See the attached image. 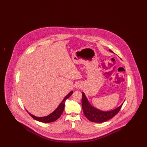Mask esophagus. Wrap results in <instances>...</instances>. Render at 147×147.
I'll return each instance as SVG.
<instances>
[{
    "label": "esophagus",
    "mask_w": 147,
    "mask_h": 147,
    "mask_svg": "<svg viewBox=\"0 0 147 147\" xmlns=\"http://www.w3.org/2000/svg\"><path fill=\"white\" fill-rule=\"evenodd\" d=\"M77 88H80V86H79V85H78V86H77Z\"/></svg>",
    "instance_id": "1"
}]
</instances>
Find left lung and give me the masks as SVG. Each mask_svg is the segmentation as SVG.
<instances>
[{"mask_svg": "<svg viewBox=\"0 0 147 147\" xmlns=\"http://www.w3.org/2000/svg\"><path fill=\"white\" fill-rule=\"evenodd\" d=\"M110 51L113 53L111 50ZM123 102L117 108L109 111H101L93 107L89 102L84 92L82 93V106L83 110L84 115L89 121L96 123H101L113 117L121 110Z\"/></svg>", "mask_w": 147, "mask_h": 147, "instance_id": "8db88e82", "label": "left lung"}]
</instances>
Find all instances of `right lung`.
I'll list each match as a JSON object with an SVG mask.
<instances>
[{
  "instance_id": "1",
  "label": "right lung",
  "mask_w": 147,
  "mask_h": 147,
  "mask_svg": "<svg viewBox=\"0 0 147 147\" xmlns=\"http://www.w3.org/2000/svg\"><path fill=\"white\" fill-rule=\"evenodd\" d=\"M73 91H71L64 98L63 101H62V102L58 106V107L56 109V110L51 113V114H49V115L47 116H45V117H36L34 115L31 114L30 113L27 111V112H28V114L33 118L35 119L36 120L39 121V122H43V123H49V122H54L56 121L57 119H58L61 115L63 113L64 109V105H65V100L71 96V95L73 94Z\"/></svg>"
}]
</instances>
